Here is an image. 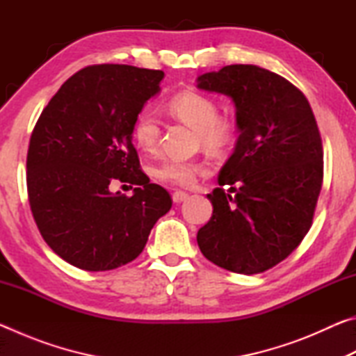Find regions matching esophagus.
Segmentation results:
<instances>
[{
    "label": "esophagus",
    "mask_w": 356,
    "mask_h": 356,
    "mask_svg": "<svg viewBox=\"0 0 356 356\" xmlns=\"http://www.w3.org/2000/svg\"><path fill=\"white\" fill-rule=\"evenodd\" d=\"M186 200H188V193H185V191H174L172 193V201L176 204H180Z\"/></svg>",
    "instance_id": "esophagus-1"
}]
</instances>
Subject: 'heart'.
<instances>
[{"label": "heart", "instance_id": "heart-1", "mask_svg": "<svg viewBox=\"0 0 356 356\" xmlns=\"http://www.w3.org/2000/svg\"><path fill=\"white\" fill-rule=\"evenodd\" d=\"M168 110L174 118L196 130L200 141L209 149H221L231 138V125L218 118V108L206 95L193 91L180 92L168 102ZM131 135L138 147L152 152L160 140L159 122L150 113H141L135 120ZM202 170L204 165L196 161L165 160L152 168V176L159 182L188 186Z\"/></svg>", "mask_w": 356, "mask_h": 356}]
</instances>
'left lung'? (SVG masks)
<instances>
[{
	"label": "left lung",
	"instance_id": "8db88e82",
	"mask_svg": "<svg viewBox=\"0 0 356 356\" xmlns=\"http://www.w3.org/2000/svg\"><path fill=\"white\" fill-rule=\"evenodd\" d=\"M196 81L202 91L231 97L240 134L220 171L221 186L207 195L213 213L197 231V245L229 272H265L284 261L312 225L323 180L314 113L298 88L257 65H226Z\"/></svg>",
	"mask_w": 356,
	"mask_h": 356
}]
</instances>
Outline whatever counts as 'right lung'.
Masks as SVG:
<instances>
[{"mask_svg":"<svg viewBox=\"0 0 356 356\" xmlns=\"http://www.w3.org/2000/svg\"><path fill=\"white\" fill-rule=\"evenodd\" d=\"M163 76L134 65H89L59 88L35 124L26 156L29 206L47 245L74 267L105 272L131 262L170 212V193L150 184L131 144L138 114ZM116 181L135 184L134 195L113 193Z\"/></svg>","mask_w":356,"mask_h":356,"instance_id":"1","label":"right lung"}]
</instances>
